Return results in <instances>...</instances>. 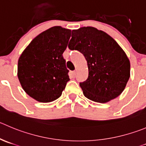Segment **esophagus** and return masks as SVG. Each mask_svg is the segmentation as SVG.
<instances>
[{"mask_svg": "<svg viewBox=\"0 0 146 146\" xmlns=\"http://www.w3.org/2000/svg\"><path fill=\"white\" fill-rule=\"evenodd\" d=\"M72 74H73V76H76V74H77V70H74L72 72Z\"/></svg>", "mask_w": 146, "mask_h": 146, "instance_id": "obj_1", "label": "esophagus"}]
</instances>
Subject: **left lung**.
Here are the masks:
<instances>
[{
  "label": "left lung",
  "mask_w": 146,
  "mask_h": 146,
  "mask_svg": "<svg viewBox=\"0 0 146 146\" xmlns=\"http://www.w3.org/2000/svg\"><path fill=\"white\" fill-rule=\"evenodd\" d=\"M68 47L87 60L88 77L80 83L86 98L105 103L123 92L130 78V61L110 36L94 27L80 28L72 31Z\"/></svg>",
  "instance_id": "left-lung-1"
}]
</instances>
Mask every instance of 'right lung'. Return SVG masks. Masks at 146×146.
I'll list each match as a JSON object with an SVG mask.
<instances>
[{
	"instance_id": "add662e5",
	"label": "right lung",
	"mask_w": 146,
	"mask_h": 146,
	"mask_svg": "<svg viewBox=\"0 0 146 146\" xmlns=\"http://www.w3.org/2000/svg\"><path fill=\"white\" fill-rule=\"evenodd\" d=\"M71 30L54 26L31 41L19 57L18 77L28 95L41 102H49L62 95L67 82L64 51Z\"/></svg>"
}]
</instances>
